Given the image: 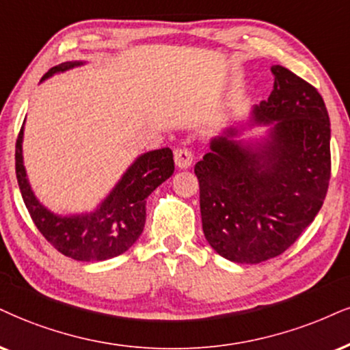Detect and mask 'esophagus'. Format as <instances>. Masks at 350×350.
Wrapping results in <instances>:
<instances>
[{"mask_svg": "<svg viewBox=\"0 0 350 350\" xmlns=\"http://www.w3.org/2000/svg\"><path fill=\"white\" fill-rule=\"evenodd\" d=\"M174 159H175V165L178 168H188L191 167L193 163V152L187 148H182V149H176L175 154H174Z\"/></svg>", "mask_w": 350, "mask_h": 350, "instance_id": "obj_1", "label": "esophagus"}]
</instances>
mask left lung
<instances>
[{
  "instance_id": "obj_1",
  "label": "left lung",
  "mask_w": 350,
  "mask_h": 350,
  "mask_svg": "<svg viewBox=\"0 0 350 350\" xmlns=\"http://www.w3.org/2000/svg\"><path fill=\"white\" fill-rule=\"evenodd\" d=\"M271 72L269 98L214 136L195 165L206 240L240 265L286 252L317 217L331 175L321 96L287 68L274 64ZM261 126V135L244 136Z\"/></svg>"
}]
</instances>
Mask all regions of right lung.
<instances>
[{"mask_svg": "<svg viewBox=\"0 0 350 350\" xmlns=\"http://www.w3.org/2000/svg\"><path fill=\"white\" fill-rule=\"evenodd\" d=\"M84 64L85 62H64L51 68L40 83ZM24 124L16 142V176L25 208L42 235L59 253L76 261H105L131 248L144 228L146 200L174 174L172 150L155 149L137 155L92 211L58 214L42 204L30 187L24 167Z\"/></svg>", "mask_w": 350, "mask_h": 350, "instance_id": "right-lung-1", "label": "right lung"}]
</instances>
